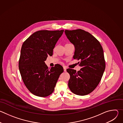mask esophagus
I'll list each match as a JSON object with an SVG mask.
<instances>
[{
  "label": "esophagus",
  "mask_w": 123,
  "mask_h": 123,
  "mask_svg": "<svg viewBox=\"0 0 123 123\" xmlns=\"http://www.w3.org/2000/svg\"><path fill=\"white\" fill-rule=\"evenodd\" d=\"M63 68H64V72H66V68L65 67H64Z\"/></svg>",
  "instance_id": "1"
}]
</instances>
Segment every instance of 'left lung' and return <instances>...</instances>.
Listing matches in <instances>:
<instances>
[{"label": "left lung", "instance_id": "left-lung-1", "mask_svg": "<svg viewBox=\"0 0 123 123\" xmlns=\"http://www.w3.org/2000/svg\"><path fill=\"white\" fill-rule=\"evenodd\" d=\"M67 38L75 47L74 59L80 60V71L68 68V86L74 93L85 95L98 85L106 68L103 48L99 41L83 30H65Z\"/></svg>", "mask_w": 123, "mask_h": 123}]
</instances>
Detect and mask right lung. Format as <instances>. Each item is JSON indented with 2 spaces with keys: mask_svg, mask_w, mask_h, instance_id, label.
<instances>
[{
  "mask_svg": "<svg viewBox=\"0 0 123 123\" xmlns=\"http://www.w3.org/2000/svg\"><path fill=\"white\" fill-rule=\"evenodd\" d=\"M64 30H41L32 34L23 43L19 60L22 79L28 90L39 97H46L54 91L60 75L63 72L59 64L49 68L45 64Z\"/></svg>",
  "mask_w": 123,
  "mask_h": 123,
  "instance_id": "add662e5",
  "label": "right lung"
}]
</instances>
